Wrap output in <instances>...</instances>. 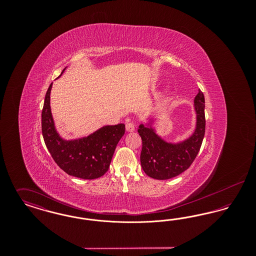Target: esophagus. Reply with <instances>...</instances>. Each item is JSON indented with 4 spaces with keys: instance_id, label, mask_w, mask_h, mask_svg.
Masks as SVG:
<instances>
[{
    "instance_id": "obj_1",
    "label": "esophagus",
    "mask_w": 256,
    "mask_h": 256,
    "mask_svg": "<svg viewBox=\"0 0 256 256\" xmlns=\"http://www.w3.org/2000/svg\"><path fill=\"white\" fill-rule=\"evenodd\" d=\"M126 130H128V132H134V130H135V126H134V124L132 122H128L126 124Z\"/></svg>"
}]
</instances>
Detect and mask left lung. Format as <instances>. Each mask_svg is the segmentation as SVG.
Wrapping results in <instances>:
<instances>
[{
    "label": "left lung",
    "instance_id": "1",
    "mask_svg": "<svg viewBox=\"0 0 256 256\" xmlns=\"http://www.w3.org/2000/svg\"><path fill=\"white\" fill-rule=\"evenodd\" d=\"M196 122L193 134L180 143H169L158 136L152 126L141 124L138 132L142 138L140 161L142 169L156 180H169L187 170L202 146L206 132L204 96L198 89L194 100Z\"/></svg>",
    "mask_w": 256,
    "mask_h": 256
}]
</instances>
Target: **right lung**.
<instances>
[{
  "label": "right lung",
  "mask_w": 256,
  "mask_h": 256,
  "mask_svg": "<svg viewBox=\"0 0 256 256\" xmlns=\"http://www.w3.org/2000/svg\"><path fill=\"white\" fill-rule=\"evenodd\" d=\"M52 86V82L45 96L41 118L43 138L52 158L70 176L82 180L100 178L110 168L116 146L124 134V124L104 126L94 134L76 140L62 139L56 130L50 112Z\"/></svg>",
  "instance_id": "1"
}]
</instances>
